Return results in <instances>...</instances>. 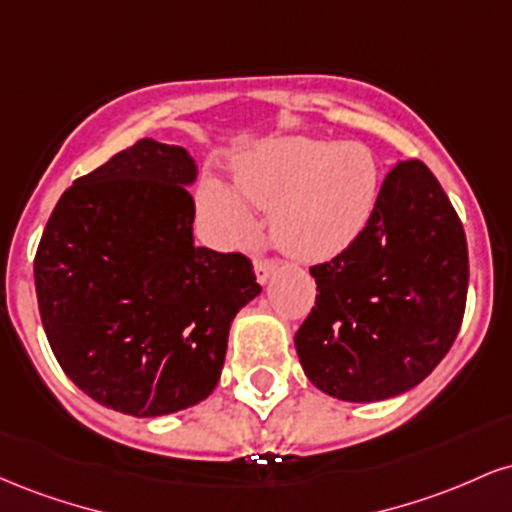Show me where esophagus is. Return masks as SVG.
<instances>
[{
  "instance_id": "obj_1",
  "label": "esophagus",
  "mask_w": 512,
  "mask_h": 512,
  "mask_svg": "<svg viewBox=\"0 0 512 512\" xmlns=\"http://www.w3.org/2000/svg\"><path fill=\"white\" fill-rule=\"evenodd\" d=\"M276 272V262L267 260V257H257L255 260V274L260 284H267V279Z\"/></svg>"
}]
</instances>
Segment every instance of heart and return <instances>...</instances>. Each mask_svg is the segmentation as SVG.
<instances>
[{"label":"heart","mask_w":512,"mask_h":512,"mask_svg":"<svg viewBox=\"0 0 512 512\" xmlns=\"http://www.w3.org/2000/svg\"><path fill=\"white\" fill-rule=\"evenodd\" d=\"M236 185L250 204L272 211V238L286 255L317 262L342 252L366 228L380 170L363 144L284 137L245 156ZM202 209L231 243L248 238L255 226L248 204L219 180L204 182Z\"/></svg>","instance_id":"b5f03b06"}]
</instances>
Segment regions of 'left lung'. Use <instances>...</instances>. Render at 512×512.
<instances>
[{
	"label": "left lung",
	"instance_id": "obj_1",
	"mask_svg": "<svg viewBox=\"0 0 512 512\" xmlns=\"http://www.w3.org/2000/svg\"><path fill=\"white\" fill-rule=\"evenodd\" d=\"M310 274L320 293L296 332L305 375L330 397L380 402L428 378L455 342L467 238L426 163L399 161L366 228Z\"/></svg>",
	"mask_w": 512,
	"mask_h": 512
}]
</instances>
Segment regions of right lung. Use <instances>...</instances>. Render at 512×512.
<instances>
[{"instance_id": "add662e5", "label": "right lung", "mask_w": 512, "mask_h": 512, "mask_svg": "<svg viewBox=\"0 0 512 512\" xmlns=\"http://www.w3.org/2000/svg\"><path fill=\"white\" fill-rule=\"evenodd\" d=\"M197 166L139 139L60 197L35 252L52 354L103 407L163 416L214 392L233 317L260 296L240 252L192 238Z\"/></svg>"}]
</instances>
